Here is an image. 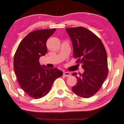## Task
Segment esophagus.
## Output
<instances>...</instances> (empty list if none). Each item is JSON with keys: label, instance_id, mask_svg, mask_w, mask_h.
<instances>
[{"label": "esophagus", "instance_id": "esophagus-1", "mask_svg": "<svg viewBox=\"0 0 124 124\" xmlns=\"http://www.w3.org/2000/svg\"><path fill=\"white\" fill-rule=\"evenodd\" d=\"M70 75H71L70 73L69 72V71H65V72H63V76H64L68 77L70 76Z\"/></svg>", "mask_w": 124, "mask_h": 124}]
</instances>
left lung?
<instances>
[{"mask_svg": "<svg viewBox=\"0 0 124 124\" xmlns=\"http://www.w3.org/2000/svg\"><path fill=\"white\" fill-rule=\"evenodd\" d=\"M70 38L74 58L84 69L83 74L76 77L77 84L72 91L84 98L92 96L102 86L108 74L107 57L105 48L99 38L84 27L66 28Z\"/></svg>", "mask_w": 124, "mask_h": 124, "instance_id": "left-lung-1", "label": "left lung"}]
</instances>
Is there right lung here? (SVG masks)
I'll return each instance as SVG.
<instances>
[{"instance_id":"add662e5","label":"right lung","mask_w":124,"mask_h":124,"mask_svg":"<svg viewBox=\"0 0 124 124\" xmlns=\"http://www.w3.org/2000/svg\"><path fill=\"white\" fill-rule=\"evenodd\" d=\"M56 29L38 30L29 33L19 44L14 58L18 81L28 95L39 99L50 92L54 81L63 72L39 63L40 56L47 53L46 41Z\"/></svg>"}]
</instances>
